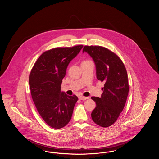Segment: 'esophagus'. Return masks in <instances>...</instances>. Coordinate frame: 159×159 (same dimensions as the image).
<instances>
[{"mask_svg": "<svg viewBox=\"0 0 159 159\" xmlns=\"http://www.w3.org/2000/svg\"><path fill=\"white\" fill-rule=\"evenodd\" d=\"M79 99L80 100H86V99H89V97H85L80 96V97H79Z\"/></svg>", "mask_w": 159, "mask_h": 159, "instance_id": "34e87169", "label": "esophagus"}]
</instances>
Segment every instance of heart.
Returning a JSON list of instances; mask_svg holds the SVG:
<instances>
[{"label": "heart", "mask_w": 159, "mask_h": 159, "mask_svg": "<svg viewBox=\"0 0 159 159\" xmlns=\"http://www.w3.org/2000/svg\"><path fill=\"white\" fill-rule=\"evenodd\" d=\"M87 61H84L83 62H87ZM83 62H82V63H83Z\"/></svg>", "instance_id": "1"}]
</instances>
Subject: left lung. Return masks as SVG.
Wrapping results in <instances>:
<instances>
[{
  "label": "left lung",
  "mask_w": 159,
  "mask_h": 159,
  "mask_svg": "<svg viewBox=\"0 0 159 159\" xmlns=\"http://www.w3.org/2000/svg\"><path fill=\"white\" fill-rule=\"evenodd\" d=\"M84 52L95 62L97 78L105 83L101 97H91L96 103L91 117L97 125L107 128L117 120L126 104L129 89L127 71L120 58L104 47L85 46Z\"/></svg>",
  "instance_id": "left-lung-1"
}]
</instances>
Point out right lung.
Instances as JSON below:
<instances>
[{
    "label": "right lung",
    "instance_id": "right-lung-1",
    "mask_svg": "<svg viewBox=\"0 0 159 159\" xmlns=\"http://www.w3.org/2000/svg\"><path fill=\"white\" fill-rule=\"evenodd\" d=\"M82 48L77 45L45 51L31 71L29 82L31 97L38 113L51 128H62L71 120L78 98L61 92V83L69 63Z\"/></svg>",
    "mask_w": 159,
    "mask_h": 159
}]
</instances>
